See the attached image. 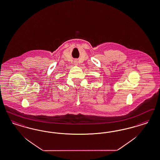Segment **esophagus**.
Here are the masks:
<instances>
[{
	"label": "esophagus",
	"mask_w": 160,
	"mask_h": 160,
	"mask_svg": "<svg viewBox=\"0 0 160 160\" xmlns=\"http://www.w3.org/2000/svg\"><path fill=\"white\" fill-rule=\"evenodd\" d=\"M75 64H76H76H76V63H75Z\"/></svg>",
	"instance_id": "1"
}]
</instances>
